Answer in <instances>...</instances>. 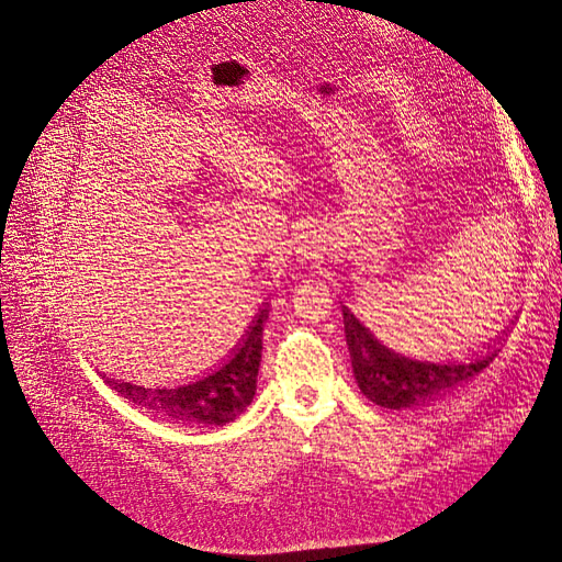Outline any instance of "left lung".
I'll return each instance as SVG.
<instances>
[{
    "instance_id": "8db88e82",
    "label": "left lung",
    "mask_w": 562,
    "mask_h": 562,
    "mask_svg": "<svg viewBox=\"0 0 562 562\" xmlns=\"http://www.w3.org/2000/svg\"><path fill=\"white\" fill-rule=\"evenodd\" d=\"M342 314L353 378L368 401L389 411H405L448 396L497 356V347L487 345V353H473L469 361H417L384 347L347 307Z\"/></svg>"
}]
</instances>
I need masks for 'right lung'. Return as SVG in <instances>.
Instances as JSON below:
<instances>
[{
	"instance_id": "right-lung-1",
	"label": "right lung",
	"mask_w": 562,
	"mask_h": 562,
	"mask_svg": "<svg viewBox=\"0 0 562 562\" xmlns=\"http://www.w3.org/2000/svg\"><path fill=\"white\" fill-rule=\"evenodd\" d=\"M269 316V304L255 316L244 342L236 345L229 359L213 370L211 375L180 386H140L105 378V382L119 391L128 403L149 411L157 417L173 419L180 424H201V427H223L234 422L255 396L258 370L262 361V328Z\"/></svg>"
}]
</instances>
